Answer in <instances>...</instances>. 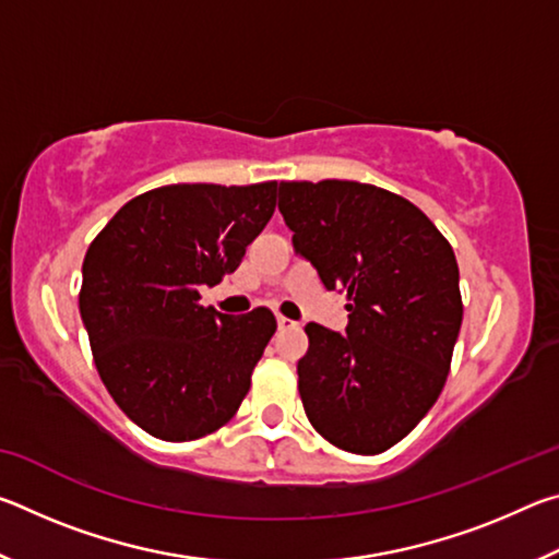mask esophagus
I'll return each mask as SVG.
<instances>
[{
  "mask_svg": "<svg viewBox=\"0 0 559 559\" xmlns=\"http://www.w3.org/2000/svg\"><path fill=\"white\" fill-rule=\"evenodd\" d=\"M276 323H278V330H288V328H296V323H293L290 318H283V316H278L276 318Z\"/></svg>",
  "mask_w": 559,
  "mask_h": 559,
  "instance_id": "34e87169",
  "label": "esophagus"
}]
</instances>
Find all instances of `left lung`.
<instances>
[{
	"mask_svg": "<svg viewBox=\"0 0 559 559\" xmlns=\"http://www.w3.org/2000/svg\"><path fill=\"white\" fill-rule=\"evenodd\" d=\"M278 210L298 257L349 298L345 335L306 325L302 409L333 447L382 453L447 382L463 320L451 243L404 197L347 179L281 182Z\"/></svg>",
	"mask_w": 559,
	"mask_h": 559,
	"instance_id": "1",
	"label": "left lung"
}]
</instances>
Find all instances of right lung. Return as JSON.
<instances>
[{"label": "right lung", "mask_w": 559, "mask_h": 559, "mask_svg": "<svg viewBox=\"0 0 559 559\" xmlns=\"http://www.w3.org/2000/svg\"><path fill=\"white\" fill-rule=\"evenodd\" d=\"M276 182L167 185L130 200L83 259L81 320L98 374L140 429L192 441L224 427L276 333L269 308L200 306L276 210Z\"/></svg>", "instance_id": "obj_1"}]
</instances>
